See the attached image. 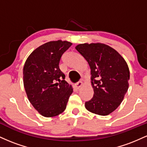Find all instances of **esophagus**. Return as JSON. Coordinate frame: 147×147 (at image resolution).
I'll use <instances>...</instances> for the list:
<instances>
[{
  "instance_id": "esophagus-1",
  "label": "esophagus",
  "mask_w": 147,
  "mask_h": 147,
  "mask_svg": "<svg viewBox=\"0 0 147 147\" xmlns=\"http://www.w3.org/2000/svg\"><path fill=\"white\" fill-rule=\"evenodd\" d=\"M82 86H83V82H82V81H79V82H77V83L75 84V87L77 88V89L80 88L82 87Z\"/></svg>"
}]
</instances>
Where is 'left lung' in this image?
Segmentation results:
<instances>
[{
	"label": "left lung",
	"instance_id": "1",
	"mask_svg": "<svg viewBox=\"0 0 147 147\" xmlns=\"http://www.w3.org/2000/svg\"><path fill=\"white\" fill-rule=\"evenodd\" d=\"M90 68L92 98L86 102L90 112L108 115L120 105L129 88L130 72L124 59L104 43H83L75 47Z\"/></svg>",
	"mask_w": 147,
	"mask_h": 147
}]
</instances>
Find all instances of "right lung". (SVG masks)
Instances as JSON below:
<instances>
[{
  "label": "right lung",
  "mask_w": 147,
  "mask_h": 147,
  "mask_svg": "<svg viewBox=\"0 0 147 147\" xmlns=\"http://www.w3.org/2000/svg\"><path fill=\"white\" fill-rule=\"evenodd\" d=\"M72 45L58 40L44 43L30 54L23 67V84L28 98L41 115L55 117L63 113L72 93L59 69L63 54Z\"/></svg>",
  "instance_id": "1"
}]
</instances>
